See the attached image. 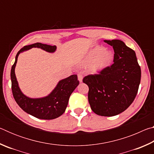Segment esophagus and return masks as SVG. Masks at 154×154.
Returning a JSON list of instances; mask_svg holds the SVG:
<instances>
[{"instance_id": "1", "label": "esophagus", "mask_w": 154, "mask_h": 154, "mask_svg": "<svg viewBox=\"0 0 154 154\" xmlns=\"http://www.w3.org/2000/svg\"><path fill=\"white\" fill-rule=\"evenodd\" d=\"M77 77H78V80L79 81V82H82V80H83V75L81 74V73H79L77 75Z\"/></svg>"}]
</instances>
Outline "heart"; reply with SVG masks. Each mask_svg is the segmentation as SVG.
<instances>
[{
  "instance_id": "b5f03b06",
  "label": "heart",
  "mask_w": 154,
  "mask_h": 154,
  "mask_svg": "<svg viewBox=\"0 0 154 154\" xmlns=\"http://www.w3.org/2000/svg\"><path fill=\"white\" fill-rule=\"evenodd\" d=\"M113 54L109 49L102 47H96L88 54L85 62L90 64V69L97 72L108 67L113 61Z\"/></svg>"
}]
</instances>
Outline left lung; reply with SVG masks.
I'll return each mask as SVG.
<instances>
[{"instance_id":"left-lung-1","label":"left lung","mask_w":154,"mask_h":154,"mask_svg":"<svg viewBox=\"0 0 154 154\" xmlns=\"http://www.w3.org/2000/svg\"><path fill=\"white\" fill-rule=\"evenodd\" d=\"M113 47L114 63L98 74L85 76L88 101L96 114L114 116L126 110L133 102L139 90L141 77L140 67L133 49L123 41H104Z\"/></svg>"}]
</instances>
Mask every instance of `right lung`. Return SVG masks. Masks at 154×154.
Instances as JSON below:
<instances>
[{"label":"right lung","mask_w":154,"mask_h":154,"mask_svg":"<svg viewBox=\"0 0 154 154\" xmlns=\"http://www.w3.org/2000/svg\"><path fill=\"white\" fill-rule=\"evenodd\" d=\"M32 48H38L48 52H54L56 46L49 45L41 43H36L24 46L17 52L15 61L11 67V89L15 100L20 108L27 113L41 119H53L58 118L64 113L69 103L70 96L79 85L77 75L60 81L54 90L48 96L40 98H31L23 94L19 88L15 74V68L17 57L21 52Z\"/></svg>","instance_id":"add662e5"}]
</instances>
